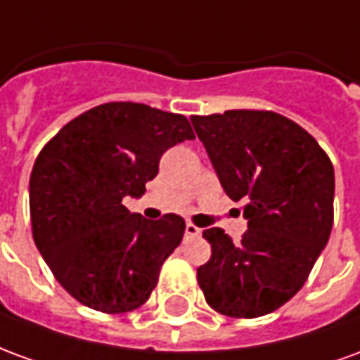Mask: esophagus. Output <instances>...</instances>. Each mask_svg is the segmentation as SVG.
Returning a JSON list of instances; mask_svg holds the SVG:
<instances>
[{"mask_svg":"<svg viewBox=\"0 0 360 360\" xmlns=\"http://www.w3.org/2000/svg\"><path fill=\"white\" fill-rule=\"evenodd\" d=\"M185 233H187L188 237H198V235L202 233V229H200V227H196L195 224L187 221V226H185Z\"/></svg>","mask_w":360,"mask_h":360,"instance_id":"1","label":"esophagus"}]
</instances>
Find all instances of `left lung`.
<instances>
[{
	"mask_svg": "<svg viewBox=\"0 0 360 360\" xmlns=\"http://www.w3.org/2000/svg\"><path fill=\"white\" fill-rule=\"evenodd\" d=\"M219 183L245 200L249 229L233 243L204 229L212 257L196 270L212 309L257 318L285 304L309 278L333 226V165L314 136L266 110L191 117Z\"/></svg>",
	"mask_w": 360,
	"mask_h": 360,
	"instance_id": "left-lung-1",
	"label": "left lung"
}]
</instances>
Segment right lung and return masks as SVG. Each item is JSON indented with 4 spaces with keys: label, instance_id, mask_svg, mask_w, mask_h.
Masks as SVG:
<instances>
[{
    "label": "right lung",
    "instance_id": "1",
    "mask_svg": "<svg viewBox=\"0 0 360 360\" xmlns=\"http://www.w3.org/2000/svg\"><path fill=\"white\" fill-rule=\"evenodd\" d=\"M191 139L185 115L110 102L69 121L40 150L30 173L32 237L59 285L84 307L121 314L148 301L185 219L150 221L121 200L144 195L162 154Z\"/></svg>",
    "mask_w": 360,
    "mask_h": 360
}]
</instances>
